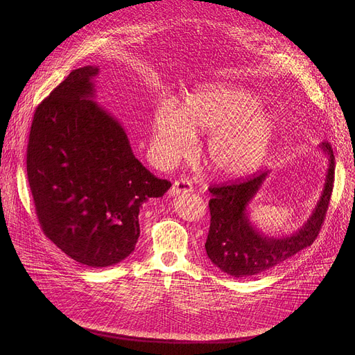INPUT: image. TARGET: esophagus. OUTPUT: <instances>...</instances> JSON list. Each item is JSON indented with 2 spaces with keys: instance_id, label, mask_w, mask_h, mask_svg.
Masks as SVG:
<instances>
[{
  "instance_id": "esophagus-1",
  "label": "esophagus",
  "mask_w": 355,
  "mask_h": 355,
  "mask_svg": "<svg viewBox=\"0 0 355 355\" xmlns=\"http://www.w3.org/2000/svg\"><path fill=\"white\" fill-rule=\"evenodd\" d=\"M192 191V184L187 180H178L173 184V187L168 191L170 196H177L180 193H185V192H191Z\"/></svg>"
}]
</instances>
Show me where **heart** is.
<instances>
[{"instance_id": "1", "label": "heart", "mask_w": 355, "mask_h": 355, "mask_svg": "<svg viewBox=\"0 0 355 355\" xmlns=\"http://www.w3.org/2000/svg\"><path fill=\"white\" fill-rule=\"evenodd\" d=\"M208 133L205 157L214 174L243 178L266 160L275 122L251 92L226 84L208 85L189 94L184 108L173 101L159 105L150 147L159 160L174 163L189 153L195 135Z\"/></svg>"}]
</instances>
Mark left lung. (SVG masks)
Returning a JSON list of instances; mask_svg holds the SVG:
<instances>
[{"instance_id":"left-lung-1","label":"left lung","mask_w":355,"mask_h":355,"mask_svg":"<svg viewBox=\"0 0 355 355\" xmlns=\"http://www.w3.org/2000/svg\"><path fill=\"white\" fill-rule=\"evenodd\" d=\"M319 147L329 162L320 199L309 219L289 236L263 234L248 216V205L267 180L268 171L245 181L209 188L211 226L205 250L218 268L236 278L257 275L277 267L315 241L329 208L334 182L333 150L326 141Z\"/></svg>"}]
</instances>
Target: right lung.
I'll use <instances>...</instances> for the list:
<instances>
[{"label": "right lung", "mask_w": 355, "mask_h": 355, "mask_svg": "<svg viewBox=\"0 0 355 355\" xmlns=\"http://www.w3.org/2000/svg\"><path fill=\"white\" fill-rule=\"evenodd\" d=\"M98 73L73 70L39 104L26 171L43 233L77 263L103 268L135 250L141 205L171 182L135 157L121 122L95 103Z\"/></svg>", "instance_id": "obj_1"}]
</instances>
